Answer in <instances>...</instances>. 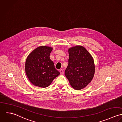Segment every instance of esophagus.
I'll list each match as a JSON object with an SVG mask.
<instances>
[{"label":"esophagus","instance_id":"1","mask_svg":"<svg viewBox=\"0 0 122 122\" xmlns=\"http://www.w3.org/2000/svg\"><path fill=\"white\" fill-rule=\"evenodd\" d=\"M59 72H60V73L61 74H64V70L63 69H60Z\"/></svg>","mask_w":122,"mask_h":122}]
</instances>
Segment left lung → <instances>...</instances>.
<instances>
[{
    "label": "left lung",
    "instance_id": "1",
    "mask_svg": "<svg viewBox=\"0 0 122 122\" xmlns=\"http://www.w3.org/2000/svg\"><path fill=\"white\" fill-rule=\"evenodd\" d=\"M68 52V65L65 70V75L74 89H82L93 78L95 66L93 58L86 49L81 46L71 48Z\"/></svg>",
    "mask_w": 122,
    "mask_h": 122
}]
</instances>
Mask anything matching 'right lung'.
<instances>
[{
	"label": "right lung",
	"instance_id": "obj_1",
	"mask_svg": "<svg viewBox=\"0 0 122 122\" xmlns=\"http://www.w3.org/2000/svg\"><path fill=\"white\" fill-rule=\"evenodd\" d=\"M52 48L41 46L33 50L25 62V72L30 81L41 88L48 87L60 73L49 57Z\"/></svg>",
	"mask_w": 122,
	"mask_h": 122
}]
</instances>
